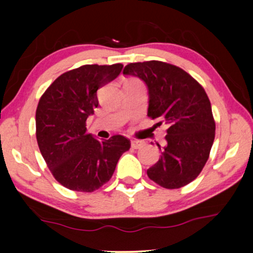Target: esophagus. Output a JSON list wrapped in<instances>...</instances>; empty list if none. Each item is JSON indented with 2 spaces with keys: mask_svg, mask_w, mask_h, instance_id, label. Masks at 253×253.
<instances>
[{
  "mask_svg": "<svg viewBox=\"0 0 253 253\" xmlns=\"http://www.w3.org/2000/svg\"><path fill=\"white\" fill-rule=\"evenodd\" d=\"M145 145V141L144 140H138V139H136V140H132L131 141V146H132V148H141Z\"/></svg>",
  "mask_w": 253,
  "mask_h": 253,
  "instance_id": "1",
  "label": "esophagus"
}]
</instances>
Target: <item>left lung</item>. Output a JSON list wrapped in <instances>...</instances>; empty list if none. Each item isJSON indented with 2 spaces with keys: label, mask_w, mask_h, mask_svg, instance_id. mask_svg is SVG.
<instances>
[{
  "label": "left lung",
  "mask_w": 253,
  "mask_h": 253,
  "mask_svg": "<svg viewBox=\"0 0 253 253\" xmlns=\"http://www.w3.org/2000/svg\"><path fill=\"white\" fill-rule=\"evenodd\" d=\"M123 75L140 78L148 89L147 115L167 124L160 159L147 176L162 188L192 182L209 160L215 137L212 107L205 89L188 72L161 61L127 64Z\"/></svg>",
  "instance_id": "8db88e82"
}]
</instances>
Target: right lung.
Listing matches in <instances>:
<instances>
[{
	"label": "right lung",
	"mask_w": 253,
	"mask_h": 253,
	"mask_svg": "<svg viewBox=\"0 0 253 253\" xmlns=\"http://www.w3.org/2000/svg\"><path fill=\"white\" fill-rule=\"evenodd\" d=\"M123 65L86 64L64 72L46 89L36 113L37 140L55 179L65 188L93 192L109 181L127 138L99 141L87 133L86 120L99 106L96 91L115 79Z\"/></svg>",
	"instance_id": "1"
}]
</instances>
